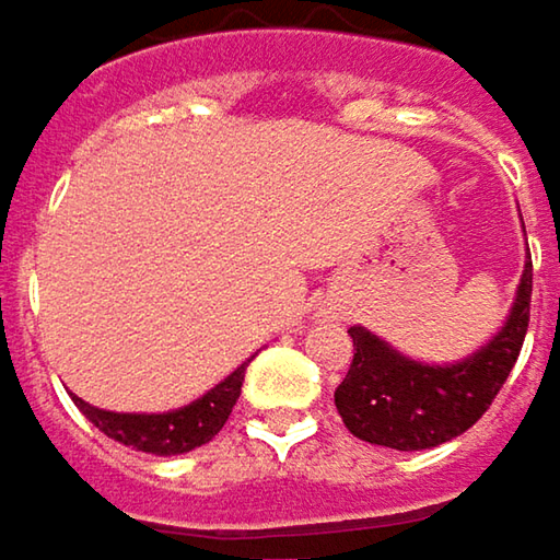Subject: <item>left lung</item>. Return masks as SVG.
Returning <instances> with one entry per match:
<instances>
[{"instance_id": "left-lung-1", "label": "left lung", "mask_w": 560, "mask_h": 560, "mask_svg": "<svg viewBox=\"0 0 560 560\" xmlns=\"http://www.w3.org/2000/svg\"><path fill=\"white\" fill-rule=\"evenodd\" d=\"M533 258L523 267L506 325L488 347L450 366H427L401 357L366 328H350L353 363L335 392L347 430L366 443L415 453L465 433L481 418L510 376L529 328Z\"/></svg>"}]
</instances>
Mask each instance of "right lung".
Segmentation results:
<instances>
[{"label": "right lung", "mask_w": 560, "mask_h": 560, "mask_svg": "<svg viewBox=\"0 0 560 560\" xmlns=\"http://www.w3.org/2000/svg\"><path fill=\"white\" fill-rule=\"evenodd\" d=\"M245 366L248 363H242L235 373H229L203 398L184 405L178 411H165V415L101 411V408L75 398V395H72V401L79 405V411L92 420L104 436H110V440H117L124 446L142 450V453H152V456H178V453H190V450L210 443L220 433L222 423L229 420L238 395H242Z\"/></svg>", "instance_id": "add662e5"}]
</instances>
